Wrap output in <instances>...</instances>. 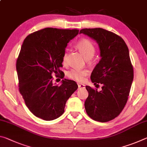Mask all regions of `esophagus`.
I'll use <instances>...</instances> for the list:
<instances>
[{
  "mask_svg": "<svg viewBox=\"0 0 147 147\" xmlns=\"http://www.w3.org/2000/svg\"><path fill=\"white\" fill-rule=\"evenodd\" d=\"M78 86L79 89H83L85 88V85H84L82 84H78Z\"/></svg>",
  "mask_w": 147,
  "mask_h": 147,
  "instance_id": "1",
  "label": "esophagus"
}]
</instances>
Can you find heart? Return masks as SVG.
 <instances>
[{"label": "heart", "instance_id": "1", "mask_svg": "<svg viewBox=\"0 0 147 147\" xmlns=\"http://www.w3.org/2000/svg\"><path fill=\"white\" fill-rule=\"evenodd\" d=\"M76 47L86 59H90L94 56L95 53V47L91 41L86 39L80 40L76 43ZM67 53L63 56V63H65ZM88 74L87 69H81L79 68H73L67 73V76L69 78L77 82L84 81L85 77Z\"/></svg>", "mask_w": 147, "mask_h": 147}]
</instances>
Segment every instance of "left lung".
<instances>
[{
	"mask_svg": "<svg viewBox=\"0 0 147 147\" xmlns=\"http://www.w3.org/2000/svg\"><path fill=\"white\" fill-rule=\"evenodd\" d=\"M85 34L98 43L101 59L91 75L94 85H102L98 91L87 86L89 93L84 106L93 120L105 123L117 117L124 108L134 78L127 45L120 36L100 28H84Z\"/></svg>",
	"mask_w": 147,
	"mask_h": 147,
	"instance_id": "left-lung-1",
	"label": "left lung"
}]
</instances>
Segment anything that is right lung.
Listing matches in <instances>:
<instances>
[{
  "instance_id": "add662e5",
  "label": "right lung",
  "mask_w": 147,
  "mask_h": 147,
  "mask_svg": "<svg viewBox=\"0 0 147 147\" xmlns=\"http://www.w3.org/2000/svg\"><path fill=\"white\" fill-rule=\"evenodd\" d=\"M78 31L46 28L28 35L23 41L16 63L19 91L37 117L45 121L58 118L78 89L75 82L65 78L61 86L54 84L52 74L62 73L65 50Z\"/></svg>"
}]
</instances>
